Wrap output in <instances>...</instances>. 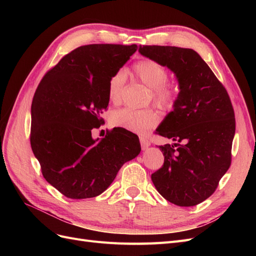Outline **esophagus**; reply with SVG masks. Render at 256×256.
Instances as JSON below:
<instances>
[{
    "label": "esophagus",
    "instance_id": "1",
    "mask_svg": "<svg viewBox=\"0 0 256 256\" xmlns=\"http://www.w3.org/2000/svg\"><path fill=\"white\" fill-rule=\"evenodd\" d=\"M140 143H141V147H142V150H146L147 147H148L150 145V142L147 140L146 138H144V136H140Z\"/></svg>",
    "mask_w": 256,
    "mask_h": 256
}]
</instances>
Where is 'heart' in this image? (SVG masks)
<instances>
[{"label":"heart","mask_w":256,"mask_h":256,"mask_svg":"<svg viewBox=\"0 0 256 256\" xmlns=\"http://www.w3.org/2000/svg\"><path fill=\"white\" fill-rule=\"evenodd\" d=\"M136 78L150 88V98L160 109L171 110L178 98V88L175 84L166 82L168 72L158 62L144 58L134 65ZM127 74L124 69L116 72L108 83V96L113 104H118L125 92ZM159 115L156 110L147 108L143 110H134L130 108L115 111L112 115V124L115 127L125 128L134 132L143 134L156 126Z\"/></svg>","instance_id":"b5f03b06"}]
</instances>
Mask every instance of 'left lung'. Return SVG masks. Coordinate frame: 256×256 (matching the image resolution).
<instances>
[{"mask_svg": "<svg viewBox=\"0 0 256 256\" xmlns=\"http://www.w3.org/2000/svg\"><path fill=\"white\" fill-rule=\"evenodd\" d=\"M142 56L176 74L180 94L156 134L172 138L159 146L164 162L152 174L160 194L177 206H196L218 187L232 162L235 113L223 84L192 49L140 46Z\"/></svg>", "mask_w": 256, "mask_h": 256, "instance_id": "left-lung-1", "label": "left lung"}]
</instances>
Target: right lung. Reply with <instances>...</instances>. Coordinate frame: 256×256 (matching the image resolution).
<instances>
[{
	"label": "right lung",
	"instance_id": "right-lung-1",
	"mask_svg": "<svg viewBox=\"0 0 256 256\" xmlns=\"http://www.w3.org/2000/svg\"><path fill=\"white\" fill-rule=\"evenodd\" d=\"M138 50L136 44H86L60 58L34 94L30 146L42 173L69 198H95L125 162L141 152L136 134L124 128L94 140L109 104L108 83Z\"/></svg>",
	"mask_w": 256,
	"mask_h": 256
}]
</instances>
